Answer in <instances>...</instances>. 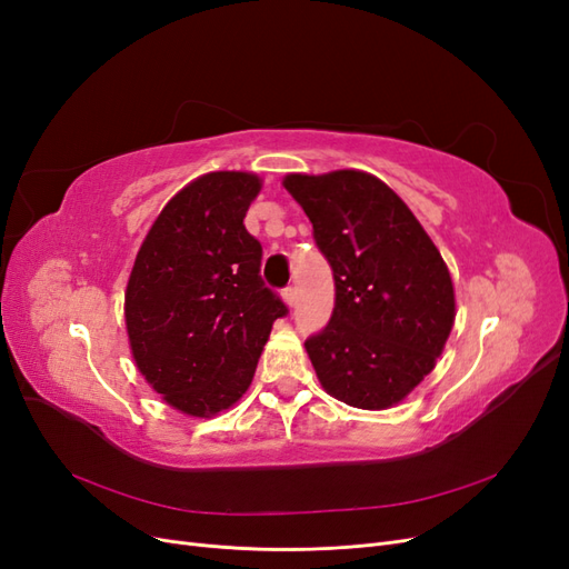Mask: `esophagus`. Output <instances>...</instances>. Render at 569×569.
Here are the masks:
<instances>
[{
    "instance_id": "34e87169",
    "label": "esophagus",
    "mask_w": 569,
    "mask_h": 569,
    "mask_svg": "<svg viewBox=\"0 0 569 569\" xmlns=\"http://www.w3.org/2000/svg\"><path fill=\"white\" fill-rule=\"evenodd\" d=\"M282 299H284V303L291 308L297 303V289L295 287H284L282 289Z\"/></svg>"
}]
</instances>
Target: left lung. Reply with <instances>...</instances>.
Returning <instances> with one entry per match:
<instances>
[{
	"label": "left lung",
	"mask_w": 569,
	"mask_h": 569,
	"mask_svg": "<svg viewBox=\"0 0 569 569\" xmlns=\"http://www.w3.org/2000/svg\"><path fill=\"white\" fill-rule=\"evenodd\" d=\"M335 274V311L306 339L325 391L353 408L403 401L451 335L449 268L399 194L360 170L287 176Z\"/></svg>",
	"instance_id": "1"
}]
</instances>
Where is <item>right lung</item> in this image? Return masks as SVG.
Returning <instances> with one entry per match:
<instances>
[{"instance_id":"right-lung-1","label":"right lung","mask_w":569,"mask_h":569,"mask_svg":"<svg viewBox=\"0 0 569 569\" xmlns=\"http://www.w3.org/2000/svg\"><path fill=\"white\" fill-rule=\"evenodd\" d=\"M253 173L201 176L166 203L134 258L126 325L134 363L187 416L211 418L249 389L284 301L263 284V247L244 228Z\"/></svg>"}]
</instances>
